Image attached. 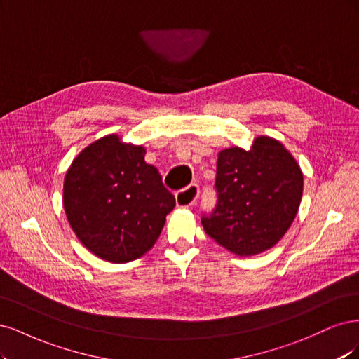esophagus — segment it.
I'll use <instances>...</instances> for the list:
<instances>
[{
    "mask_svg": "<svg viewBox=\"0 0 359 359\" xmlns=\"http://www.w3.org/2000/svg\"><path fill=\"white\" fill-rule=\"evenodd\" d=\"M200 196V187L198 184H189L176 194V204L179 207H191L195 204L196 198Z\"/></svg>",
    "mask_w": 359,
    "mask_h": 359,
    "instance_id": "1",
    "label": "esophagus"
}]
</instances>
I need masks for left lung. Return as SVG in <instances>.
Returning a JSON list of instances; mask_svg holds the SVG:
<instances>
[{
    "instance_id": "obj_1",
    "label": "left lung",
    "mask_w": 359,
    "mask_h": 359,
    "mask_svg": "<svg viewBox=\"0 0 359 359\" xmlns=\"http://www.w3.org/2000/svg\"><path fill=\"white\" fill-rule=\"evenodd\" d=\"M217 204L204 216V231L238 257L271 249L294 222L303 196V172L276 138L259 135L249 150L217 154Z\"/></svg>"
}]
</instances>
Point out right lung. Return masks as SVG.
Wrapping results in <instances>:
<instances>
[{
	"instance_id": "1",
	"label": "right lung",
	"mask_w": 359,
	"mask_h": 359,
	"mask_svg": "<svg viewBox=\"0 0 359 359\" xmlns=\"http://www.w3.org/2000/svg\"><path fill=\"white\" fill-rule=\"evenodd\" d=\"M146 149L101 137L80 152L64 179V210L74 234L98 258L122 264L154 248L175 209Z\"/></svg>"
}]
</instances>
